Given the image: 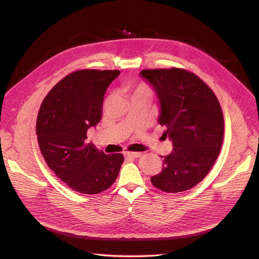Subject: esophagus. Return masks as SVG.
I'll use <instances>...</instances> for the list:
<instances>
[{
  "label": "esophagus",
  "mask_w": 259,
  "mask_h": 259,
  "mask_svg": "<svg viewBox=\"0 0 259 259\" xmlns=\"http://www.w3.org/2000/svg\"><path fill=\"white\" fill-rule=\"evenodd\" d=\"M140 155H142V153L140 152H125L124 153V156L126 159H136V158H139Z\"/></svg>",
  "instance_id": "obj_1"
}]
</instances>
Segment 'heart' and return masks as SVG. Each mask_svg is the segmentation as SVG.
Here are the masks:
<instances>
[{
  "label": "heart",
  "mask_w": 259,
  "mask_h": 259,
  "mask_svg": "<svg viewBox=\"0 0 259 259\" xmlns=\"http://www.w3.org/2000/svg\"><path fill=\"white\" fill-rule=\"evenodd\" d=\"M137 93H150V92H149L148 88H146L145 85H138L137 88H135L133 94H137Z\"/></svg>",
  "instance_id": "b5f03b06"
}]
</instances>
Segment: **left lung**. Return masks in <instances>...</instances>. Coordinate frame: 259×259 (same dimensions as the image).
<instances>
[{
    "label": "left lung",
    "mask_w": 259,
    "mask_h": 259,
    "mask_svg": "<svg viewBox=\"0 0 259 259\" xmlns=\"http://www.w3.org/2000/svg\"><path fill=\"white\" fill-rule=\"evenodd\" d=\"M140 76L153 89L160 104L158 122L173 150L151 177L164 192H183L198 185L217 159L224 138V116L215 94L186 70H143Z\"/></svg>",
    "instance_id": "1"
}]
</instances>
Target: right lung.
<instances>
[{
    "label": "right lung",
    "instance_id": "add662e5",
    "mask_svg": "<svg viewBox=\"0 0 259 259\" xmlns=\"http://www.w3.org/2000/svg\"><path fill=\"white\" fill-rule=\"evenodd\" d=\"M119 70H80L59 81L44 98L36 120L40 150L49 167L71 189L97 194L112 186L124 161L121 153L105 154L88 131L103 116L104 96Z\"/></svg>",
    "mask_w": 259,
    "mask_h": 259
}]
</instances>
